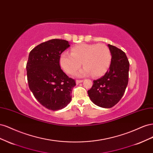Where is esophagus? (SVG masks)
I'll list each match as a JSON object with an SVG mask.
<instances>
[{
	"instance_id": "obj_1",
	"label": "esophagus",
	"mask_w": 153,
	"mask_h": 153,
	"mask_svg": "<svg viewBox=\"0 0 153 153\" xmlns=\"http://www.w3.org/2000/svg\"><path fill=\"white\" fill-rule=\"evenodd\" d=\"M82 82H83V80H76V84H80V83H81Z\"/></svg>"
}]
</instances>
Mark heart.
Returning <instances> with one entry per match:
<instances>
[{
  "instance_id": "1",
  "label": "heart",
  "mask_w": 153,
  "mask_h": 153,
  "mask_svg": "<svg viewBox=\"0 0 153 153\" xmlns=\"http://www.w3.org/2000/svg\"><path fill=\"white\" fill-rule=\"evenodd\" d=\"M112 55L107 46L104 44L82 43L73 47L71 53L62 52L59 57V63L66 73L72 75L81 66L77 73L78 76L92 74L94 77L103 76L110 68Z\"/></svg>"
}]
</instances>
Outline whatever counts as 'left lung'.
<instances>
[{
    "mask_svg": "<svg viewBox=\"0 0 153 153\" xmlns=\"http://www.w3.org/2000/svg\"><path fill=\"white\" fill-rule=\"evenodd\" d=\"M112 59L109 70L99 79L93 81L87 91L91 100L100 107L109 108L123 97L128 83L129 63L123 50L108 45Z\"/></svg>",
    "mask_w": 153,
    "mask_h": 153,
    "instance_id": "left-lung-1",
    "label": "left lung"
}]
</instances>
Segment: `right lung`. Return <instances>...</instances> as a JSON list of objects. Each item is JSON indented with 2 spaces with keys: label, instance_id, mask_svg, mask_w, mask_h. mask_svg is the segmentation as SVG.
<instances>
[{
  "label": "right lung",
  "instance_id": "add662e5",
  "mask_svg": "<svg viewBox=\"0 0 153 153\" xmlns=\"http://www.w3.org/2000/svg\"><path fill=\"white\" fill-rule=\"evenodd\" d=\"M69 46L68 41L53 39L36 46L29 55L26 69L29 89L35 98L51 110L66 107L76 85L59 64L60 55Z\"/></svg>",
  "mask_w": 153,
  "mask_h": 153
}]
</instances>
